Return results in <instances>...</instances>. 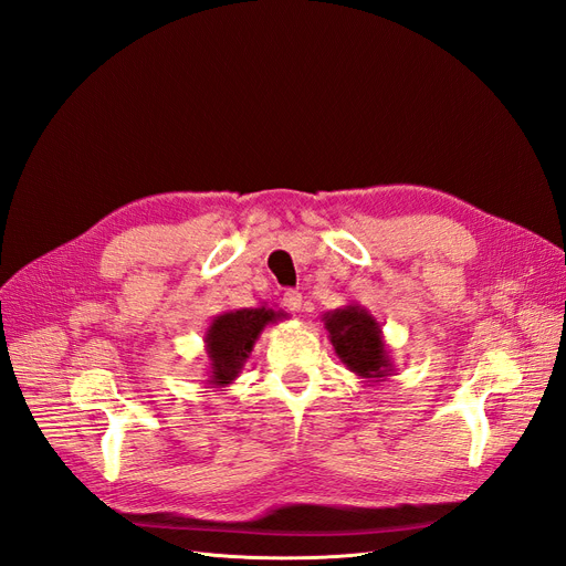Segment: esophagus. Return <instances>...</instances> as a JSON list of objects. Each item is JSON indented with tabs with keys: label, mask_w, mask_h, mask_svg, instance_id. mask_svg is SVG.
I'll use <instances>...</instances> for the list:
<instances>
[{
	"label": "esophagus",
	"mask_w": 566,
	"mask_h": 566,
	"mask_svg": "<svg viewBox=\"0 0 566 566\" xmlns=\"http://www.w3.org/2000/svg\"><path fill=\"white\" fill-rule=\"evenodd\" d=\"M283 306L287 312L300 314L302 312V293H297V290H287V293L283 295Z\"/></svg>",
	"instance_id": "1"
}]
</instances>
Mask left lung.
Wrapping results in <instances>:
<instances>
[{"mask_svg": "<svg viewBox=\"0 0 566 566\" xmlns=\"http://www.w3.org/2000/svg\"><path fill=\"white\" fill-rule=\"evenodd\" d=\"M323 325L342 364L366 382H382L394 375L380 323L361 304H345L323 314Z\"/></svg>", "mask_w": 566, "mask_h": 566, "instance_id": "1", "label": "left lung"}]
</instances>
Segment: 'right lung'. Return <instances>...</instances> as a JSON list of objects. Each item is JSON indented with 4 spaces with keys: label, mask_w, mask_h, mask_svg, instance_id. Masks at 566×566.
<instances>
[{
    "label": "right lung",
    "mask_w": 566,
    "mask_h": 566,
    "mask_svg": "<svg viewBox=\"0 0 566 566\" xmlns=\"http://www.w3.org/2000/svg\"><path fill=\"white\" fill-rule=\"evenodd\" d=\"M283 318L285 314L281 310H269L266 304L217 314L202 337L205 354H208L210 361L208 380L205 382L214 391H224V387H229L243 373L256 339H260L266 325Z\"/></svg>",
    "instance_id": "right-lung-1"
}]
</instances>
